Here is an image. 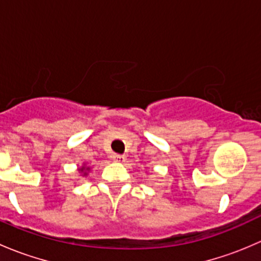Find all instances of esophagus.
Masks as SVG:
<instances>
[{"label": "esophagus", "mask_w": 261, "mask_h": 261, "mask_svg": "<svg viewBox=\"0 0 261 261\" xmlns=\"http://www.w3.org/2000/svg\"><path fill=\"white\" fill-rule=\"evenodd\" d=\"M112 160L116 163H123L125 162V156H123V155H120V154H114L112 155Z\"/></svg>", "instance_id": "esophagus-1"}]
</instances>
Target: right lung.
<instances>
[{
  "instance_id": "add662e5",
  "label": "right lung",
  "mask_w": 261,
  "mask_h": 261,
  "mask_svg": "<svg viewBox=\"0 0 261 261\" xmlns=\"http://www.w3.org/2000/svg\"><path fill=\"white\" fill-rule=\"evenodd\" d=\"M88 170H89V168H86V167H84V165H83V167H82L81 169H80V172L83 173L84 175H87V172H88Z\"/></svg>"
}]
</instances>
